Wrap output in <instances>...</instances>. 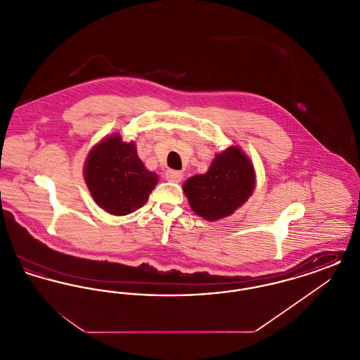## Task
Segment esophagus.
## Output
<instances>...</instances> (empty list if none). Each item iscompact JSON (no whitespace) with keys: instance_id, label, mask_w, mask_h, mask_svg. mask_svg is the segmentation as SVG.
Returning <instances> with one entry per match:
<instances>
[{"instance_id":"obj_1","label":"esophagus","mask_w":360,"mask_h":360,"mask_svg":"<svg viewBox=\"0 0 360 360\" xmlns=\"http://www.w3.org/2000/svg\"><path fill=\"white\" fill-rule=\"evenodd\" d=\"M182 178H184V174L181 172H176V170H167L166 172V179L170 181V182L178 184V182L182 181Z\"/></svg>"}]
</instances>
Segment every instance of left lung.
Returning a JSON list of instances; mask_svg holds the SVG:
<instances>
[{"label":"left lung","mask_w":360,"mask_h":360,"mask_svg":"<svg viewBox=\"0 0 360 360\" xmlns=\"http://www.w3.org/2000/svg\"><path fill=\"white\" fill-rule=\"evenodd\" d=\"M254 188V166L233 146L216 155L207 172L194 175L184 184L190 207L207 221L232 214L251 197Z\"/></svg>","instance_id":"1"}]
</instances>
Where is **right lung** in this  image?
Returning a JSON list of instances; mask_svg holds the SVG:
<instances>
[{
    "instance_id": "1",
    "label": "right lung",
    "mask_w": 360,
    "mask_h": 360,
    "mask_svg": "<svg viewBox=\"0 0 360 360\" xmlns=\"http://www.w3.org/2000/svg\"><path fill=\"white\" fill-rule=\"evenodd\" d=\"M85 181L96 204L110 214L125 216L144 205L158 184L139 159L134 141L110 135L87 155Z\"/></svg>"
}]
</instances>
